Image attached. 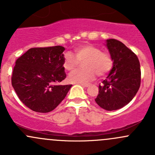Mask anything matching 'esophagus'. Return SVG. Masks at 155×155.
Returning a JSON list of instances; mask_svg holds the SVG:
<instances>
[{"label": "esophagus", "instance_id": "34e87169", "mask_svg": "<svg viewBox=\"0 0 155 155\" xmlns=\"http://www.w3.org/2000/svg\"><path fill=\"white\" fill-rule=\"evenodd\" d=\"M79 85H82V86H83V87H88V85H87V84H85V83H80V84H79Z\"/></svg>", "mask_w": 155, "mask_h": 155}]
</instances>
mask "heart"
I'll use <instances>...</instances> for the list:
<instances>
[{
  "label": "heart",
  "mask_w": 155,
  "mask_h": 155,
  "mask_svg": "<svg viewBox=\"0 0 155 155\" xmlns=\"http://www.w3.org/2000/svg\"><path fill=\"white\" fill-rule=\"evenodd\" d=\"M76 58L72 53H65L63 67L67 71L74 70L79 63L82 64V70L72 72L68 76V80L72 83H87L98 76H104L109 72L112 67L111 56L107 52L101 51L97 46L90 44H83L74 49Z\"/></svg>",
  "instance_id": "b5f03b06"
}]
</instances>
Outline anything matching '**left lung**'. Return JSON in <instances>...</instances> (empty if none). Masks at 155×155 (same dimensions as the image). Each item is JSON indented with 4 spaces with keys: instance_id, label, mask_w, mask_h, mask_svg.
I'll return each instance as SVG.
<instances>
[{
    "instance_id": "left-lung-1",
    "label": "left lung",
    "mask_w": 155,
    "mask_h": 155,
    "mask_svg": "<svg viewBox=\"0 0 155 155\" xmlns=\"http://www.w3.org/2000/svg\"><path fill=\"white\" fill-rule=\"evenodd\" d=\"M106 46L113 66L107 79L99 85L95 101L105 110L113 111L124 107L137 94L141 82V70L137 56L124 43L109 39Z\"/></svg>"
}]
</instances>
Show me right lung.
Segmentation results:
<instances>
[{"instance_id": "1", "label": "right lung", "mask_w": 155, "mask_h": 155, "mask_svg": "<svg viewBox=\"0 0 155 155\" xmlns=\"http://www.w3.org/2000/svg\"><path fill=\"white\" fill-rule=\"evenodd\" d=\"M63 46L32 48L15 61L12 85L20 101L37 112L46 113L63 101L72 85H58L66 78Z\"/></svg>"}]
</instances>
